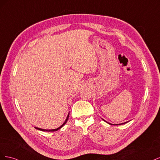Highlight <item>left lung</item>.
Returning a JSON list of instances; mask_svg holds the SVG:
<instances>
[{
	"label": "left lung",
	"instance_id": "left-lung-1",
	"mask_svg": "<svg viewBox=\"0 0 160 160\" xmlns=\"http://www.w3.org/2000/svg\"><path fill=\"white\" fill-rule=\"evenodd\" d=\"M104 120V119H103ZM105 121V120H104ZM108 123H109V124H110V125H112V124H111V123H108V122H107ZM127 123V122H125V123H121V124H115V125H122V124H124V123Z\"/></svg>",
	"mask_w": 160,
	"mask_h": 160
}]
</instances>
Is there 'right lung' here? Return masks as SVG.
<instances>
[{
  "instance_id": "add662e5",
  "label": "right lung",
  "mask_w": 160,
  "mask_h": 160,
  "mask_svg": "<svg viewBox=\"0 0 160 160\" xmlns=\"http://www.w3.org/2000/svg\"><path fill=\"white\" fill-rule=\"evenodd\" d=\"M69 113L68 114V115H67V119H66V120H65V122L63 123H62L59 128H57V129H41V128H36V127H35V128H36L37 129L42 131V132H55V131L59 130V129H60L62 127H63V125L67 123V120H68V119H69Z\"/></svg>"
}]
</instances>
